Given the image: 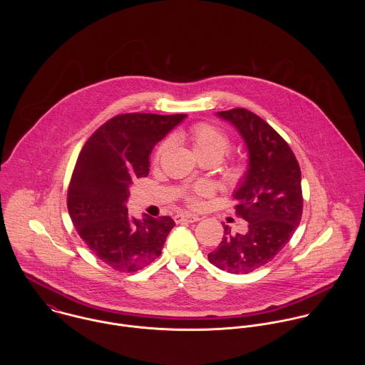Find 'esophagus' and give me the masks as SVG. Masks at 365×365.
<instances>
[{"instance_id":"obj_1","label":"esophagus","mask_w":365,"mask_h":365,"mask_svg":"<svg viewBox=\"0 0 365 365\" xmlns=\"http://www.w3.org/2000/svg\"><path fill=\"white\" fill-rule=\"evenodd\" d=\"M174 220H175L177 223H181V222H190V223H192V222L201 220V217L197 216V215H190V213H178V215L174 216Z\"/></svg>"}]
</instances>
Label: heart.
Returning <instances> with one entry per match:
<instances>
[{
	"mask_svg": "<svg viewBox=\"0 0 365 365\" xmlns=\"http://www.w3.org/2000/svg\"><path fill=\"white\" fill-rule=\"evenodd\" d=\"M190 140L192 143L194 150L197 152V155L200 157L204 156H216L219 157V160L225 156L232 143L229 136L217 126L207 123V122H201L194 125L190 132H188ZM167 148V142H163L158 148H157L156 153H155V160H158V157L163 155V152ZM246 164L245 163H232L226 171V177L230 181H240L245 175H246ZM210 194V187L207 184H197L194 185L187 194H185V201L190 207H197L200 204L201 197H205Z\"/></svg>",
	"mask_w": 365,
	"mask_h": 365,
	"instance_id": "heart-1",
	"label": "heart"
}]
</instances>
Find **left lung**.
I'll list each match as a JSON object with an SVG mask.
<instances>
[{
	"label": "left lung",
	"mask_w": 365,
	"mask_h": 365,
	"mask_svg": "<svg viewBox=\"0 0 365 365\" xmlns=\"http://www.w3.org/2000/svg\"><path fill=\"white\" fill-rule=\"evenodd\" d=\"M239 130L249 152V168L233 197L236 215L249 222L245 235L230 233L208 260L230 274H247L272 260L298 227L302 208L301 168L289 145L259 115L245 108L216 113Z\"/></svg>",
	"instance_id": "8db88e82"
}]
</instances>
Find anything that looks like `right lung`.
<instances>
[{
  "label": "right lung",
  "mask_w": 365,
  "mask_h": 365,
  "mask_svg": "<svg viewBox=\"0 0 365 365\" xmlns=\"http://www.w3.org/2000/svg\"><path fill=\"white\" fill-rule=\"evenodd\" d=\"M184 113H122L106 120L83 146L67 191L78 236L97 259L119 272H136L161 255L170 216L130 217L125 202L136 178L149 174V157Z\"/></svg>",
  "instance_id": "obj_1"
}]
</instances>
